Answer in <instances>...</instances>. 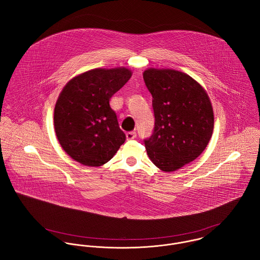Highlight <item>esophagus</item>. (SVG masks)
<instances>
[{
    "label": "esophagus",
    "mask_w": 260,
    "mask_h": 260,
    "mask_svg": "<svg viewBox=\"0 0 260 260\" xmlns=\"http://www.w3.org/2000/svg\"><path fill=\"white\" fill-rule=\"evenodd\" d=\"M126 138H127V140H132V139L136 138V132L135 131H131V132L126 133Z\"/></svg>",
    "instance_id": "34e87169"
}]
</instances>
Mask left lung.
<instances>
[{
  "mask_svg": "<svg viewBox=\"0 0 260 260\" xmlns=\"http://www.w3.org/2000/svg\"><path fill=\"white\" fill-rule=\"evenodd\" d=\"M143 78L155 116L153 134L144 140L147 155L160 170L176 171L208 145L214 127L211 101L205 89L183 72L149 68Z\"/></svg>",
  "mask_w": 260,
  "mask_h": 260,
  "instance_id": "left-lung-1",
  "label": "left lung"
}]
</instances>
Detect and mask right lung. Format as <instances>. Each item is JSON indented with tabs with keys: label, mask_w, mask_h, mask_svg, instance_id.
Listing matches in <instances>:
<instances>
[{
	"label": "right lung",
	"mask_w": 260,
	"mask_h": 260,
	"mask_svg": "<svg viewBox=\"0 0 260 260\" xmlns=\"http://www.w3.org/2000/svg\"><path fill=\"white\" fill-rule=\"evenodd\" d=\"M125 67L92 69L72 78L54 109L56 136L75 161L90 167L111 160L126 136L110 107L112 96L131 78Z\"/></svg>",
	"instance_id": "obj_1"
}]
</instances>
